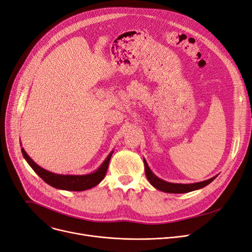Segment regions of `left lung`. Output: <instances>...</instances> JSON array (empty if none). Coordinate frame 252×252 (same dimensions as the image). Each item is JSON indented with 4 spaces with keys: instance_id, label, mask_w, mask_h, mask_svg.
Instances as JSON below:
<instances>
[{
    "instance_id": "obj_1",
    "label": "left lung",
    "mask_w": 252,
    "mask_h": 252,
    "mask_svg": "<svg viewBox=\"0 0 252 252\" xmlns=\"http://www.w3.org/2000/svg\"><path fill=\"white\" fill-rule=\"evenodd\" d=\"M144 165H145V173H146V177H147L148 181L150 182V184L157 190L165 192V193H178V194L179 193H188V192H191L194 190L201 189V188L207 186L208 184H210L217 178V176H216L209 180L199 182V183H194V184L168 183V182H165L158 177H156L151 171L150 167L148 166V163L145 159H144Z\"/></svg>"
}]
</instances>
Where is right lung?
Instances as JSON below:
<instances>
[{
  "mask_svg": "<svg viewBox=\"0 0 252 252\" xmlns=\"http://www.w3.org/2000/svg\"><path fill=\"white\" fill-rule=\"evenodd\" d=\"M21 152L23 154V157L25 158V160L28 161V163L35 171L36 175L39 178H42L48 185H50V186L54 187L56 189L66 190V191H85L97 186L106 175L111 155L113 153V151L109 153V155L106 157L104 162L100 165V167L96 171H94V173L89 174V175L78 176V175H58V174L51 173V171L46 170L43 167L37 165L28 155V153L25 152L23 148H21Z\"/></svg>",
  "mask_w": 252,
  "mask_h": 252,
  "instance_id": "obj_1",
  "label": "right lung"
}]
</instances>
